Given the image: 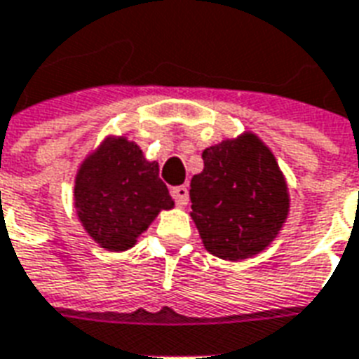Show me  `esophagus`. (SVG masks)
I'll return each instance as SVG.
<instances>
[{
	"label": "esophagus",
	"mask_w": 359,
	"mask_h": 359,
	"mask_svg": "<svg viewBox=\"0 0 359 359\" xmlns=\"http://www.w3.org/2000/svg\"><path fill=\"white\" fill-rule=\"evenodd\" d=\"M171 196L177 201V205L184 207L188 203V188L187 187H177L171 190Z\"/></svg>",
	"instance_id": "esophagus-1"
}]
</instances>
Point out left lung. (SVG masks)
<instances>
[{"instance_id":"left-lung-1","label":"left lung","mask_w":359,"mask_h":359,"mask_svg":"<svg viewBox=\"0 0 359 359\" xmlns=\"http://www.w3.org/2000/svg\"><path fill=\"white\" fill-rule=\"evenodd\" d=\"M190 182L192 220L207 251L243 261L264 251L289 215V188L274 154L255 133L209 146Z\"/></svg>"}]
</instances>
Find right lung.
I'll return each mask as SVG.
<instances>
[{
    "label": "right lung",
    "instance_id": "add662e5",
    "mask_svg": "<svg viewBox=\"0 0 359 359\" xmlns=\"http://www.w3.org/2000/svg\"><path fill=\"white\" fill-rule=\"evenodd\" d=\"M74 205L85 232L106 251L119 253L175 201L159 179L158 161H148L126 137H106L79 165Z\"/></svg>",
    "mask_w": 359,
    "mask_h": 359
}]
</instances>
